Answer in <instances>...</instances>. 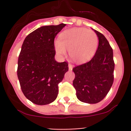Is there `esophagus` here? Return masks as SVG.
Returning <instances> with one entry per match:
<instances>
[{
  "mask_svg": "<svg viewBox=\"0 0 131 131\" xmlns=\"http://www.w3.org/2000/svg\"><path fill=\"white\" fill-rule=\"evenodd\" d=\"M68 68H69L70 70H72V69H73V65L71 64H68Z\"/></svg>",
  "mask_w": 131,
  "mask_h": 131,
  "instance_id": "esophagus-1",
  "label": "esophagus"
}]
</instances>
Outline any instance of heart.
<instances>
[{"label": "heart", "instance_id": "b5f03b06", "mask_svg": "<svg viewBox=\"0 0 131 131\" xmlns=\"http://www.w3.org/2000/svg\"><path fill=\"white\" fill-rule=\"evenodd\" d=\"M98 43V37L94 31L84 28H74L62 32L60 40L55 41L54 46L59 54H66L67 49L72 60L81 63L94 56Z\"/></svg>", "mask_w": 131, "mask_h": 131}]
</instances>
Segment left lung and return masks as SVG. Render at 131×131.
I'll list each match as a JSON object with an SVG mask.
<instances>
[{
    "mask_svg": "<svg viewBox=\"0 0 131 131\" xmlns=\"http://www.w3.org/2000/svg\"><path fill=\"white\" fill-rule=\"evenodd\" d=\"M99 39L96 54L89 61L73 68V85L77 98L86 103L100 102L109 92L114 80L113 49L105 36L96 30Z\"/></svg>",
    "mask_w": 131,
    "mask_h": 131,
    "instance_id": "8db88e82",
    "label": "left lung"
}]
</instances>
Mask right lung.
<instances>
[{"mask_svg": "<svg viewBox=\"0 0 131 131\" xmlns=\"http://www.w3.org/2000/svg\"><path fill=\"white\" fill-rule=\"evenodd\" d=\"M66 26H43L26 36L18 61L17 74L25 96L38 105L53 102L57 97L58 84L68 70V62L54 59V39Z\"/></svg>", "mask_w": 131, "mask_h": 131, "instance_id": "1", "label": "right lung"}]
</instances>
